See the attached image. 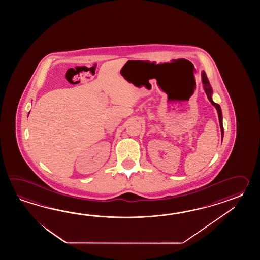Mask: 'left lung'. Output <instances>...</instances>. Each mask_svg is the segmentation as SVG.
I'll list each match as a JSON object with an SVG mask.
<instances>
[{
    "label": "left lung",
    "instance_id": "left-lung-1",
    "mask_svg": "<svg viewBox=\"0 0 260 260\" xmlns=\"http://www.w3.org/2000/svg\"><path fill=\"white\" fill-rule=\"evenodd\" d=\"M202 81H203V84H204V88H205V93L207 94L208 100L212 103V105L216 107V111H217V114H218V119H219V123H220L221 128V135H222V139H223V136H224V129H223V122H222V111H221L220 106L218 105L217 103H215L213 100H212V87H211L210 83L207 79V76L205 74V72H202Z\"/></svg>",
    "mask_w": 260,
    "mask_h": 260
}]
</instances>
